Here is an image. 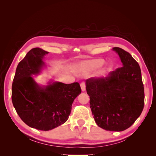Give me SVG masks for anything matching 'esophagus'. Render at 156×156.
Instances as JSON below:
<instances>
[{"label":"esophagus","instance_id":"1","mask_svg":"<svg viewBox=\"0 0 156 156\" xmlns=\"http://www.w3.org/2000/svg\"><path fill=\"white\" fill-rule=\"evenodd\" d=\"M81 90L82 91H84L86 90V84L84 82H82L81 83Z\"/></svg>","mask_w":156,"mask_h":156}]
</instances>
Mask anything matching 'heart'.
Listing matches in <instances>:
<instances>
[{"mask_svg":"<svg viewBox=\"0 0 156 156\" xmlns=\"http://www.w3.org/2000/svg\"><path fill=\"white\" fill-rule=\"evenodd\" d=\"M104 63L103 59H94L82 62L79 66V69L81 72H85L87 71L95 69L101 67Z\"/></svg>","mask_w":156,"mask_h":156,"instance_id":"b5f03b06","label":"heart"}]
</instances>
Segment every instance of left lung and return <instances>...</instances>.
<instances>
[{
	"instance_id": "1",
	"label": "left lung",
	"mask_w": 156,
	"mask_h": 156,
	"mask_svg": "<svg viewBox=\"0 0 156 156\" xmlns=\"http://www.w3.org/2000/svg\"><path fill=\"white\" fill-rule=\"evenodd\" d=\"M122 67L111 72L106 77L86 80L90 107L97 125L107 131H122L133 124L144 105V85L138 62L120 48Z\"/></svg>"
}]
</instances>
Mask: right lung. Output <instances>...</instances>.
Masks as SVG:
<instances>
[{
  "label": "right lung",
  "instance_id": "add662e5",
  "mask_svg": "<svg viewBox=\"0 0 156 156\" xmlns=\"http://www.w3.org/2000/svg\"><path fill=\"white\" fill-rule=\"evenodd\" d=\"M48 54L38 48L28 52L17 65L12 87V100L21 119L29 126L49 131L67 121L74 100L81 92L79 83L55 82L44 88L31 77L40 72Z\"/></svg>",
  "mask_w": 156,
  "mask_h": 156
}]
</instances>
